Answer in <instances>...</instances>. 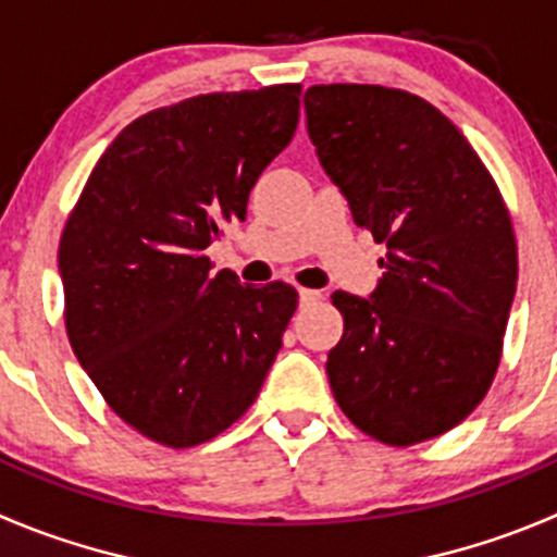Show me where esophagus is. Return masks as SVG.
Here are the masks:
<instances>
[{
  "mask_svg": "<svg viewBox=\"0 0 557 557\" xmlns=\"http://www.w3.org/2000/svg\"><path fill=\"white\" fill-rule=\"evenodd\" d=\"M315 301H321V290H312V288H299V305L307 307V305H315Z\"/></svg>",
  "mask_w": 557,
  "mask_h": 557,
  "instance_id": "obj_1",
  "label": "esophagus"
}]
</instances>
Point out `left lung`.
I'll list each match as a JSON object with an SVG mask.
<instances>
[{
  "instance_id": "obj_1",
  "label": "left lung",
  "mask_w": 557,
  "mask_h": 557,
  "mask_svg": "<svg viewBox=\"0 0 557 557\" xmlns=\"http://www.w3.org/2000/svg\"><path fill=\"white\" fill-rule=\"evenodd\" d=\"M307 133L329 180L386 258L367 299L334 290L337 405L388 446L435 438L482 403L517 290L509 212L466 135L422 97L310 86Z\"/></svg>"
}]
</instances>
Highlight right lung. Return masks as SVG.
<instances>
[{
  "mask_svg": "<svg viewBox=\"0 0 557 557\" xmlns=\"http://www.w3.org/2000/svg\"><path fill=\"white\" fill-rule=\"evenodd\" d=\"M299 84L190 97L129 122L59 242L75 359L113 413L158 444L212 441L258 397L294 285H242L203 256L242 223L299 122Z\"/></svg>",
  "mask_w": 557,
  "mask_h": 557,
  "instance_id": "right-lung-1",
  "label": "right lung"
}]
</instances>
